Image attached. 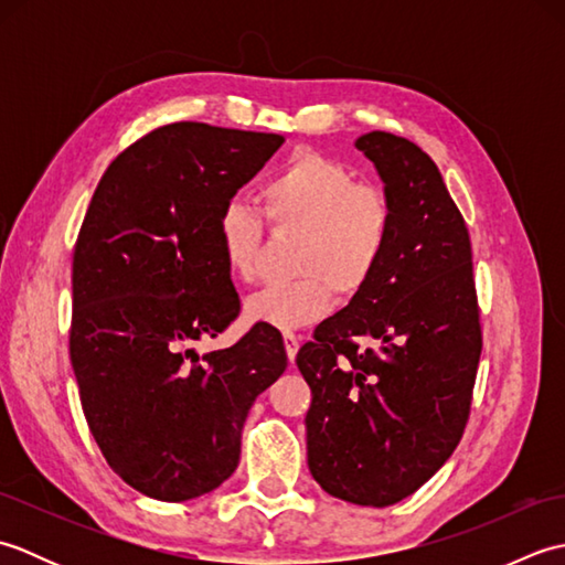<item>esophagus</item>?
I'll list each match as a JSON object with an SVG mask.
<instances>
[{"instance_id":"1","label":"esophagus","mask_w":565,"mask_h":565,"mask_svg":"<svg viewBox=\"0 0 565 565\" xmlns=\"http://www.w3.org/2000/svg\"><path fill=\"white\" fill-rule=\"evenodd\" d=\"M298 344H301V334L294 330H284V347H286V354H289V362H294L296 359Z\"/></svg>"}]
</instances>
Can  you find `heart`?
<instances>
[{
	"instance_id": "1",
	"label": "heart",
	"mask_w": 565,
	"mask_h": 565,
	"mask_svg": "<svg viewBox=\"0 0 565 565\" xmlns=\"http://www.w3.org/2000/svg\"><path fill=\"white\" fill-rule=\"evenodd\" d=\"M262 206L276 231H301L296 247L298 281L269 284L247 296L245 318L289 330L310 326L332 310L334 289L356 296L386 259L395 231V206L386 189L356 182L354 170L322 152L291 154L267 184ZM257 209L227 201L215 233L233 276L255 279L264 245Z\"/></svg>"
}]
</instances>
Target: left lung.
I'll return each mask as SVG.
<instances>
[{"label":"left lung","instance_id":"left-lung-1","mask_svg":"<svg viewBox=\"0 0 565 565\" xmlns=\"http://www.w3.org/2000/svg\"><path fill=\"white\" fill-rule=\"evenodd\" d=\"M356 148L395 206L386 259L296 354L313 401L308 466L326 493L386 508L461 441L483 350L471 237L429 154L374 130Z\"/></svg>","mask_w":565,"mask_h":565}]
</instances>
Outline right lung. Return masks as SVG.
Instances as JSON below:
<instances>
[{"label":"right lung","instance_id":"right-lung-1","mask_svg":"<svg viewBox=\"0 0 565 565\" xmlns=\"http://www.w3.org/2000/svg\"><path fill=\"white\" fill-rule=\"evenodd\" d=\"M284 138L160 126L106 167L72 255L70 362L94 441L138 493L182 502L239 461L252 403L284 374L281 332L252 326L199 354L239 313L218 213Z\"/></svg>","mask_w":565,"mask_h":565}]
</instances>
